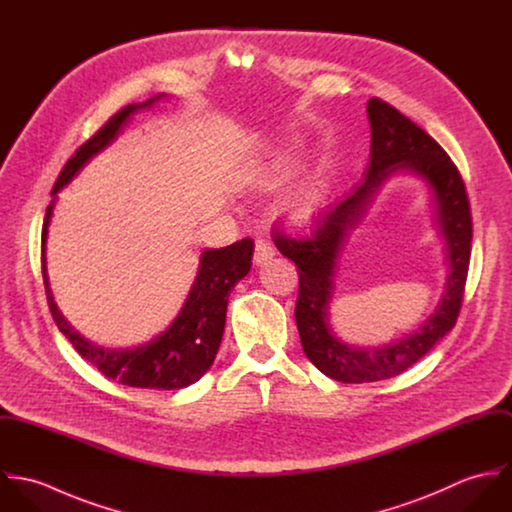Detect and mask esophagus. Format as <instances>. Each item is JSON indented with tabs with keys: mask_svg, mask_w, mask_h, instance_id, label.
<instances>
[{
	"mask_svg": "<svg viewBox=\"0 0 512 512\" xmlns=\"http://www.w3.org/2000/svg\"><path fill=\"white\" fill-rule=\"evenodd\" d=\"M274 248L270 242L266 240H256V246H254V264L256 266H264L268 264L272 258H274Z\"/></svg>",
	"mask_w": 512,
	"mask_h": 512,
	"instance_id": "obj_1",
	"label": "esophagus"
}]
</instances>
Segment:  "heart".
Here are the masks:
<instances>
[{
  "instance_id": "1",
  "label": "heart",
  "mask_w": 512,
  "mask_h": 512,
  "mask_svg": "<svg viewBox=\"0 0 512 512\" xmlns=\"http://www.w3.org/2000/svg\"><path fill=\"white\" fill-rule=\"evenodd\" d=\"M309 213H311V199L305 197V199L299 201V205H297V215H299V217H307Z\"/></svg>"
}]
</instances>
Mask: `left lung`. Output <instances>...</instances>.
Instances as JSON below:
<instances>
[{
	"mask_svg": "<svg viewBox=\"0 0 512 512\" xmlns=\"http://www.w3.org/2000/svg\"><path fill=\"white\" fill-rule=\"evenodd\" d=\"M366 116L370 161L361 183L315 219L309 238H290L274 230V244L295 262L299 274L295 323L301 347L323 374L347 384L376 382L404 372L453 329L461 309L473 238L463 179L438 142L380 98L368 100ZM400 170L420 176L431 187L435 221L446 242V292L435 313L416 332L386 346L355 348L339 340L328 321L336 262L381 185Z\"/></svg>",
	"mask_w": 512,
	"mask_h": 512,
	"instance_id": "obj_1",
	"label": "left lung"
}]
</instances>
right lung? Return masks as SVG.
<instances>
[{
	"instance_id": "1",
	"label": "right lung",
	"mask_w": 512,
	"mask_h": 512,
	"mask_svg": "<svg viewBox=\"0 0 512 512\" xmlns=\"http://www.w3.org/2000/svg\"><path fill=\"white\" fill-rule=\"evenodd\" d=\"M161 98H165V94H157L142 104H130L122 108L102 126V130H98L86 144L78 147L73 157L67 161L55 183L53 201L47 207V215L43 222L41 262L45 293L53 319L59 331L73 343L74 349L82 359L96 366L104 376L118 380L120 384L149 390H179L197 382L215 363L224 333L228 295L250 272L252 266L254 242L250 238L238 240L224 248L203 250L195 282L171 325L144 345L128 349H106L94 345L92 341L84 339L78 331H74L73 325L65 319V315L59 311L55 303L49 286L45 258L47 234L57 203V193L73 181L78 171L94 155L104 151L122 134V130L128 126L136 112L151 108Z\"/></svg>"
}]
</instances>
